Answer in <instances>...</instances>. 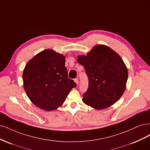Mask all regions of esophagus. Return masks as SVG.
<instances>
[{
  "label": "esophagus",
  "instance_id": "1",
  "mask_svg": "<svg viewBox=\"0 0 150 150\" xmlns=\"http://www.w3.org/2000/svg\"><path fill=\"white\" fill-rule=\"evenodd\" d=\"M74 82L76 83V84H78L79 81H78V78H76V79H74Z\"/></svg>",
  "mask_w": 150,
  "mask_h": 150
}]
</instances>
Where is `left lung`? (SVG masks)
Here are the masks:
<instances>
[{
	"mask_svg": "<svg viewBox=\"0 0 150 150\" xmlns=\"http://www.w3.org/2000/svg\"><path fill=\"white\" fill-rule=\"evenodd\" d=\"M88 77L87 91L83 101L96 110H103L114 104L123 94L128 72L121 57L105 45L93 47L87 56H78Z\"/></svg>",
	"mask_w": 150,
	"mask_h": 150,
	"instance_id": "left-lung-1",
	"label": "left lung"
}]
</instances>
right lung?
Returning a JSON list of instances; mask_svg holds the SVG:
<instances>
[{"label": "right lung", "mask_w": 150, "mask_h": 150, "mask_svg": "<svg viewBox=\"0 0 150 150\" xmlns=\"http://www.w3.org/2000/svg\"><path fill=\"white\" fill-rule=\"evenodd\" d=\"M65 56L52 49L38 53L23 71L24 89L31 102L45 111H52L65 101L74 81L67 78Z\"/></svg>", "instance_id": "add662e5"}]
</instances>
